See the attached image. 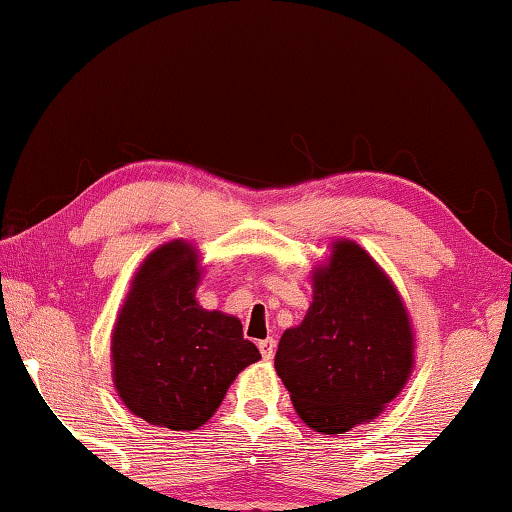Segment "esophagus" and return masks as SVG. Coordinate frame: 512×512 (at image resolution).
Returning a JSON list of instances; mask_svg holds the SVG:
<instances>
[{
    "label": "esophagus",
    "mask_w": 512,
    "mask_h": 512,
    "mask_svg": "<svg viewBox=\"0 0 512 512\" xmlns=\"http://www.w3.org/2000/svg\"><path fill=\"white\" fill-rule=\"evenodd\" d=\"M259 352H262L264 359H273V354H275V339L259 341Z\"/></svg>",
    "instance_id": "1"
}]
</instances>
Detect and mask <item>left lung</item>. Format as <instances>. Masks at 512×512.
Listing matches in <instances>:
<instances>
[{
	"label": "left lung",
	"mask_w": 512,
	"mask_h": 512,
	"mask_svg": "<svg viewBox=\"0 0 512 512\" xmlns=\"http://www.w3.org/2000/svg\"><path fill=\"white\" fill-rule=\"evenodd\" d=\"M415 366V332L395 282L368 250L334 239L311 271V305L282 334L275 370L300 420L345 433L384 413Z\"/></svg>",
	"instance_id": "left-lung-1"
}]
</instances>
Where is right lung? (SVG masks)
<instances>
[{"label": "right lung", "instance_id": "right-lung-1", "mask_svg": "<svg viewBox=\"0 0 512 512\" xmlns=\"http://www.w3.org/2000/svg\"><path fill=\"white\" fill-rule=\"evenodd\" d=\"M203 273L194 244L158 246L137 268L112 325V384L126 409L155 427H203L239 372L262 359L237 316L198 305Z\"/></svg>", "mask_w": 512, "mask_h": 512}]
</instances>
